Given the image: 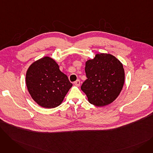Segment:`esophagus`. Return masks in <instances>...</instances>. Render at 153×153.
Here are the masks:
<instances>
[{
	"instance_id": "1",
	"label": "esophagus",
	"mask_w": 153,
	"mask_h": 153,
	"mask_svg": "<svg viewBox=\"0 0 153 153\" xmlns=\"http://www.w3.org/2000/svg\"><path fill=\"white\" fill-rule=\"evenodd\" d=\"M74 84L76 86L79 87V86L80 85V81H79V80H77L76 81H75V82H74Z\"/></svg>"
}]
</instances>
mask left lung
Listing matches in <instances>:
<instances>
[{"mask_svg": "<svg viewBox=\"0 0 153 153\" xmlns=\"http://www.w3.org/2000/svg\"><path fill=\"white\" fill-rule=\"evenodd\" d=\"M87 79L81 90L88 101L98 107L113 102L121 92L125 82L123 64L110 54H97L92 59L85 62Z\"/></svg>", "mask_w": 153, "mask_h": 153, "instance_id": "8db88e82", "label": "left lung"}]
</instances>
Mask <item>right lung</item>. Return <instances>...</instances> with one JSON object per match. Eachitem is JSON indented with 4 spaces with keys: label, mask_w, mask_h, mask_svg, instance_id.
<instances>
[{
    "label": "right lung",
    "mask_w": 153,
    "mask_h": 153,
    "mask_svg": "<svg viewBox=\"0 0 153 153\" xmlns=\"http://www.w3.org/2000/svg\"><path fill=\"white\" fill-rule=\"evenodd\" d=\"M26 84L32 99L46 108L61 105L72 86L57 62L49 56L31 64L26 73Z\"/></svg>",
    "instance_id": "add662e5"
}]
</instances>
